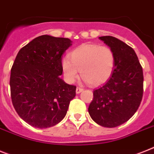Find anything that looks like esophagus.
Segmentation results:
<instances>
[{
	"label": "esophagus",
	"instance_id": "obj_1",
	"mask_svg": "<svg viewBox=\"0 0 154 154\" xmlns=\"http://www.w3.org/2000/svg\"><path fill=\"white\" fill-rule=\"evenodd\" d=\"M82 91H83V88H81V87H77V88H76V92L77 94H79L80 92H81Z\"/></svg>",
	"mask_w": 154,
	"mask_h": 154
}]
</instances>
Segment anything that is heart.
Listing matches in <instances>:
<instances>
[{
	"mask_svg": "<svg viewBox=\"0 0 154 154\" xmlns=\"http://www.w3.org/2000/svg\"><path fill=\"white\" fill-rule=\"evenodd\" d=\"M116 57L112 49L97 44H83L75 48L62 61L65 79L73 83L78 73L91 85L105 83L113 73Z\"/></svg>",
	"mask_w": 154,
	"mask_h": 154,
	"instance_id": "b5f03b06",
	"label": "heart"
}]
</instances>
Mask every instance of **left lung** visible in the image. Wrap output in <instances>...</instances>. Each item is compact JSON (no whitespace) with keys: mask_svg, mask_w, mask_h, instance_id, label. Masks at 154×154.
I'll use <instances>...</instances> for the list:
<instances>
[{"mask_svg":"<svg viewBox=\"0 0 154 154\" xmlns=\"http://www.w3.org/2000/svg\"><path fill=\"white\" fill-rule=\"evenodd\" d=\"M99 38L113 51L116 64L109 80L93 91L88 113L97 124L116 127L129 120L139 107L143 71L132 47L113 36Z\"/></svg>","mask_w":154,"mask_h":154,"instance_id":"obj_1","label":"left lung"}]
</instances>
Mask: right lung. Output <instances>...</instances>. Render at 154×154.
Returning a JSON list of instances; mask_svg holds the SVG:
<instances>
[{
	"label": "right lung",
	"mask_w": 154,
	"mask_h": 154,
	"mask_svg": "<svg viewBox=\"0 0 154 154\" xmlns=\"http://www.w3.org/2000/svg\"><path fill=\"white\" fill-rule=\"evenodd\" d=\"M67 38L38 36L20 50L11 69L10 91L16 112L32 127L47 128L64 119L76 86L62 79V55Z\"/></svg>",
	"instance_id": "right-lung-1"
}]
</instances>
